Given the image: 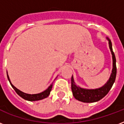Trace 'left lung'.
I'll return each instance as SVG.
<instances>
[{
    "mask_svg": "<svg viewBox=\"0 0 124 124\" xmlns=\"http://www.w3.org/2000/svg\"><path fill=\"white\" fill-rule=\"evenodd\" d=\"M107 39L109 41V48L111 52L112 57H113V70H112V73L109 79L104 86L100 88L95 89H83L77 86L74 82L73 77L72 76L71 90L74 97L77 100L83 102H86V103L97 102L98 100H101L102 98H104V96L108 94L115 81L116 76L115 55L112 48L111 42L108 38Z\"/></svg>",
    "mask_w": 124,
    "mask_h": 124,
    "instance_id": "1",
    "label": "left lung"
}]
</instances>
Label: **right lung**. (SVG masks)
<instances>
[{"instance_id":"obj_1","label":"right lung","mask_w":124,"mask_h":124,"mask_svg":"<svg viewBox=\"0 0 124 124\" xmlns=\"http://www.w3.org/2000/svg\"><path fill=\"white\" fill-rule=\"evenodd\" d=\"M7 77H8V79L9 82L10 83L11 85L12 86L13 88L14 89V90L15 91V92H16L20 97H22V98H24V99H25V100H28V101H37V100H42V99H44V98H46V97H47V96L49 95L51 91V89H52L53 84H51L46 90H45L44 91H43V92L40 93H38V94H27V93L22 92L21 91L18 90V89H16V87L11 83L10 80H9V76L8 74H7Z\"/></svg>"}]
</instances>
